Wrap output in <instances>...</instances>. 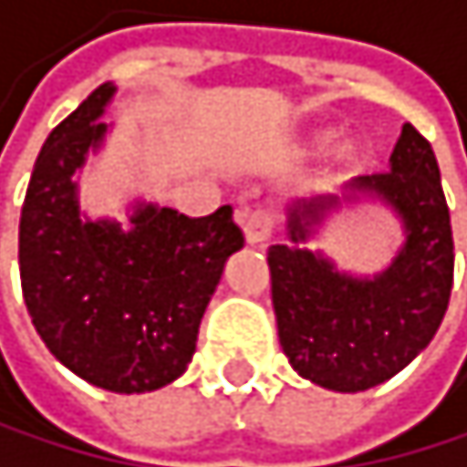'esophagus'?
I'll use <instances>...</instances> for the list:
<instances>
[{"label":"esophagus","instance_id":"esophagus-1","mask_svg":"<svg viewBox=\"0 0 467 467\" xmlns=\"http://www.w3.org/2000/svg\"><path fill=\"white\" fill-rule=\"evenodd\" d=\"M236 219H239L248 245H265L274 234V216L265 208H239Z\"/></svg>","mask_w":467,"mask_h":467}]
</instances>
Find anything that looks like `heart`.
<instances>
[{"mask_svg":"<svg viewBox=\"0 0 467 467\" xmlns=\"http://www.w3.org/2000/svg\"><path fill=\"white\" fill-rule=\"evenodd\" d=\"M322 140H327V136H322ZM348 153H351V145H345V148H342V156H348Z\"/></svg>","mask_w":467,"mask_h":467,"instance_id":"obj_1","label":"heart"}]
</instances>
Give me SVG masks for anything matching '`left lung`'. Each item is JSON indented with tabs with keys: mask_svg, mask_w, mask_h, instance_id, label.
Returning a JSON list of instances; mask_svg holds the SVG:
<instances>
[{
	"mask_svg": "<svg viewBox=\"0 0 467 467\" xmlns=\"http://www.w3.org/2000/svg\"><path fill=\"white\" fill-rule=\"evenodd\" d=\"M359 198L388 204L406 231L395 262L374 277L337 272L304 248L327 213ZM288 239L268 248V268L279 345L299 377L357 394L400 374L437 334L453 285V236L437 156L414 125H402L390 171L296 199Z\"/></svg>",
	"mask_w": 467,
	"mask_h": 467,
	"instance_id": "1",
	"label": "left lung"
}]
</instances>
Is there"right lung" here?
Here are the masks:
<instances>
[{"instance_id":"obj_1","label":"right lung","mask_w":467,"mask_h":467,"mask_svg":"<svg viewBox=\"0 0 467 467\" xmlns=\"http://www.w3.org/2000/svg\"><path fill=\"white\" fill-rule=\"evenodd\" d=\"M113 93L99 85L45 140L19 219V276L36 334L67 370L113 394H145L185 374L245 239L231 205L193 219L136 202L125 228L82 216L73 176L105 142Z\"/></svg>"}]
</instances>
